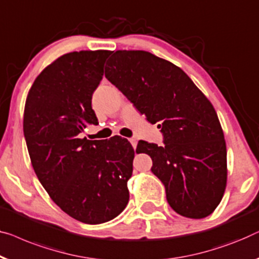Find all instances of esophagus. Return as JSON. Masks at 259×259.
Listing matches in <instances>:
<instances>
[{
	"label": "esophagus",
	"mask_w": 259,
	"mask_h": 259,
	"mask_svg": "<svg viewBox=\"0 0 259 259\" xmlns=\"http://www.w3.org/2000/svg\"><path fill=\"white\" fill-rule=\"evenodd\" d=\"M130 140V142H131V145L133 146V148H136L137 147V145H138V141L136 140V139L134 138H131V139H128Z\"/></svg>",
	"instance_id": "1"
}]
</instances>
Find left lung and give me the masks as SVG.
<instances>
[{
  "mask_svg": "<svg viewBox=\"0 0 259 259\" xmlns=\"http://www.w3.org/2000/svg\"><path fill=\"white\" fill-rule=\"evenodd\" d=\"M105 77L149 122H159L163 146L139 141L137 152L152 157L170 207L189 219L210 215L226 190L227 148L207 97L180 67L147 51L113 52Z\"/></svg>",
  "mask_w": 259,
  "mask_h": 259,
  "instance_id": "8db88e82",
  "label": "left lung"
}]
</instances>
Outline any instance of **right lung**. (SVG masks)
I'll return each instance as SVG.
<instances>
[{
	"label": "right lung",
	"instance_id": "add662e5",
	"mask_svg": "<svg viewBox=\"0 0 259 259\" xmlns=\"http://www.w3.org/2000/svg\"><path fill=\"white\" fill-rule=\"evenodd\" d=\"M110 51L70 52L36 78L25 102L23 132L33 170L52 201L74 220L100 224L130 200L134 149L126 139L88 140L97 125L92 95Z\"/></svg>",
	"mask_w": 259,
	"mask_h": 259
}]
</instances>
